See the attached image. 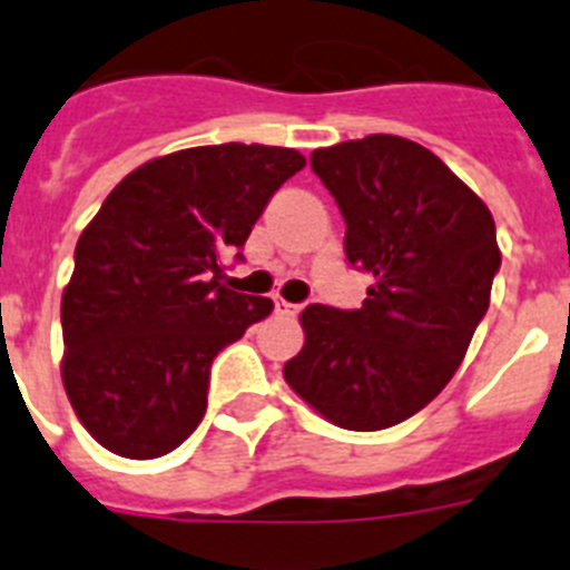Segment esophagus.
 Segmentation results:
<instances>
[{"label": "esophagus", "instance_id": "esophagus-1", "mask_svg": "<svg viewBox=\"0 0 570 570\" xmlns=\"http://www.w3.org/2000/svg\"><path fill=\"white\" fill-rule=\"evenodd\" d=\"M274 308H276V314H285V316L299 314V305H294V302H288V299H282V296H274Z\"/></svg>", "mask_w": 570, "mask_h": 570}]
</instances>
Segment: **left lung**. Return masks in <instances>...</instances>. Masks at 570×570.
<instances>
[{
	"instance_id": "obj_1",
	"label": "left lung",
	"mask_w": 570,
	"mask_h": 570,
	"mask_svg": "<svg viewBox=\"0 0 570 570\" xmlns=\"http://www.w3.org/2000/svg\"><path fill=\"white\" fill-rule=\"evenodd\" d=\"M311 168L345 216L347 262L374 285L356 311H302L305 342L282 374L334 425L382 431L422 411L465 360L502 262L497 228L440 156L402 136L316 148Z\"/></svg>"
}]
</instances>
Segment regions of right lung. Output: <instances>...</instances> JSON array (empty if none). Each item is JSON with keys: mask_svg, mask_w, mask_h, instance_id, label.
Instances as JSON below:
<instances>
[{"mask_svg": "<svg viewBox=\"0 0 570 570\" xmlns=\"http://www.w3.org/2000/svg\"><path fill=\"white\" fill-rule=\"evenodd\" d=\"M305 168L294 148L203 145L130 170L77 242L62 291V385L110 454L183 445L208 405L210 362L274 302L223 285L271 196Z\"/></svg>", "mask_w": 570, "mask_h": 570, "instance_id": "obj_1", "label": "right lung"}]
</instances>
